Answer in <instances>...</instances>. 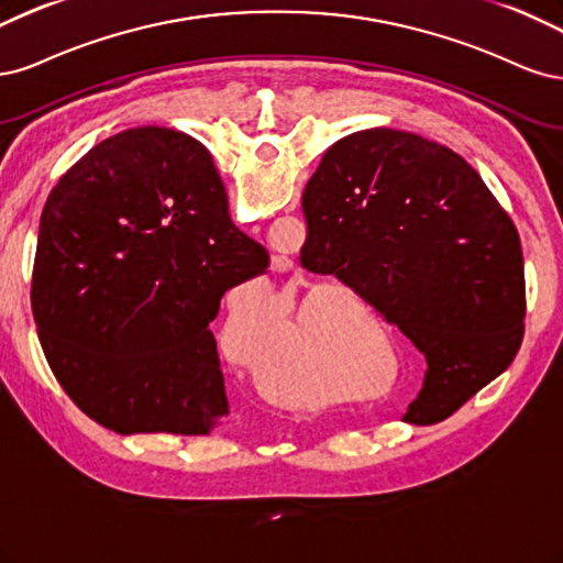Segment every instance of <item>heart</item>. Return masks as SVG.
<instances>
[{
  "label": "heart",
  "instance_id": "1",
  "mask_svg": "<svg viewBox=\"0 0 563 563\" xmlns=\"http://www.w3.org/2000/svg\"><path fill=\"white\" fill-rule=\"evenodd\" d=\"M336 292L308 295L297 313L283 322V306L264 287L245 289L229 301L220 332L222 349L252 369V380L264 400L289 411L328 407L343 397L332 376V341L324 320L343 311Z\"/></svg>",
  "mask_w": 563,
  "mask_h": 563
}]
</instances>
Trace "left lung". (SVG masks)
Masks as SVG:
<instances>
[{"mask_svg": "<svg viewBox=\"0 0 563 563\" xmlns=\"http://www.w3.org/2000/svg\"><path fill=\"white\" fill-rule=\"evenodd\" d=\"M301 266L369 301L426 355L402 421L449 419L523 339L519 233L470 163L416 133L367 129L324 152L303 189Z\"/></svg>", "mask_w": 563, "mask_h": 563, "instance_id": "1", "label": "left lung"}]
</instances>
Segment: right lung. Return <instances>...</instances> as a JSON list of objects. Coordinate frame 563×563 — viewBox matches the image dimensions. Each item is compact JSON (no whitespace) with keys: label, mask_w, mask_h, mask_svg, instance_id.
<instances>
[{"label":"right lung","mask_w":563,"mask_h":563,"mask_svg":"<svg viewBox=\"0 0 563 563\" xmlns=\"http://www.w3.org/2000/svg\"><path fill=\"white\" fill-rule=\"evenodd\" d=\"M266 266L201 142L158 125L107 137L42 212L32 313L48 367L119 434H208L229 413L208 324Z\"/></svg>","instance_id":"right-lung-1"}]
</instances>
